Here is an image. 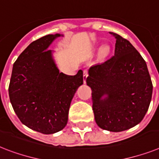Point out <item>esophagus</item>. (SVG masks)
I'll return each instance as SVG.
<instances>
[{"label":"esophagus","mask_w":159,"mask_h":159,"mask_svg":"<svg viewBox=\"0 0 159 159\" xmlns=\"http://www.w3.org/2000/svg\"><path fill=\"white\" fill-rule=\"evenodd\" d=\"M88 77V72L87 70H84L83 71V82L84 83H86V78Z\"/></svg>","instance_id":"obj_1"}]
</instances>
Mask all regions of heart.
<instances>
[{"label": "heart", "mask_w": 159, "mask_h": 159, "mask_svg": "<svg viewBox=\"0 0 159 159\" xmlns=\"http://www.w3.org/2000/svg\"><path fill=\"white\" fill-rule=\"evenodd\" d=\"M109 46H104V48H103V50H102V53H103V55H106L107 53L109 52Z\"/></svg>", "instance_id": "heart-1"}]
</instances>
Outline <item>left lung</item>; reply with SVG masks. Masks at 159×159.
<instances>
[{
  "mask_svg": "<svg viewBox=\"0 0 159 159\" xmlns=\"http://www.w3.org/2000/svg\"><path fill=\"white\" fill-rule=\"evenodd\" d=\"M114 55L89 69L86 83L92 91V109L100 128L122 131L144 118L153 84L146 63L129 41L114 33ZM107 95L104 99L102 96Z\"/></svg>",
  "mask_w": 159,
  "mask_h": 159,
  "instance_id": "left-lung-1",
  "label": "left lung"
}]
</instances>
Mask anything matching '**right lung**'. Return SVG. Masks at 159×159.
Wrapping results in <instances>:
<instances>
[{"mask_svg": "<svg viewBox=\"0 0 159 159\" xmlns=\"http://www.w3.org/2000/svg\"><path fill=\"white\" fill-rule=\"evenodd\" d=\"M60 34L46 35L33 42L13 65L9 95L23 124L43 134L61 131L68 122L71 101L83 73L75 76L59 73L47 50Z\"/></svg>", "mask_w": 159, "mask_h": 159, "instance_id": "add662e5", "label": "right lung"}]
</instances>
